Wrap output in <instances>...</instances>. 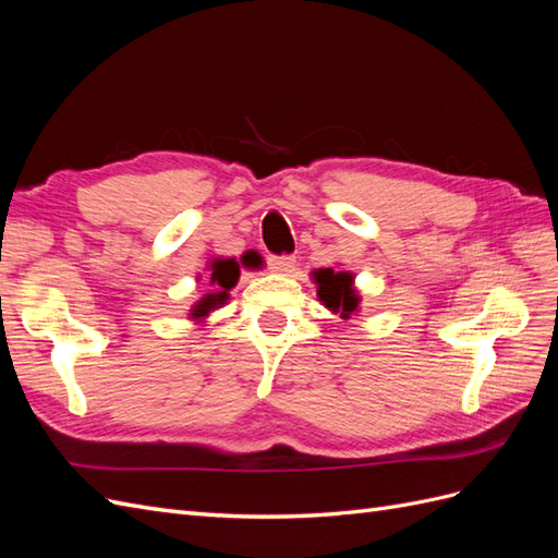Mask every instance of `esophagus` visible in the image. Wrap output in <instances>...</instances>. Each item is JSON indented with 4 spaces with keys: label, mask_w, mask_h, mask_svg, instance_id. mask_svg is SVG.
<instances>
[{
    "label": "esophagus",
    "mask_w": 558,
    "mask_h": 558,
    "mask_svg": "<svg viewBox=\"0 0 558 558\" xmlns=\"http://www.w3.org/2000/svg\"><path fill=\"white\" fill-rule=\"evenodd\" d=\"M267 265L272 272H281V275H293L298 260L293 256H269Z\"/></svg>",
    "instance_id": "esophagus-1"
}]
</instances>
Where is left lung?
Returning a JSON list of instances; mask_svg holds the SVG:
<instances>
[{
  "mask_svg": "<svg viewBox=\"0 0 558 558\" xmlns=\"http://www.w3.org/2000/svg\"><path fill=\"white\" fill-rule=\"evenodd\" d=\"M318 283V298L330 310H342V316H349L359 307V298L351 289V277L347 272H332V269H318L314 272Z\"/></svg>",
  "mask_w": 558,
  "mask_h": 558,
  "instance_id": "obj_1",
  "label": "left lung"
}]
</instances>
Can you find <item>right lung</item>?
Masks as SVG:
<instances>
[{"instance_id": "1", "label": "right lung", "mask_w": 558, "mask_h": 558, "mask_svg": "<svg viewBox=\"0 0 558 558\" xmlns=\"http://www.w3.org/2000/svg\"><path fill=\"white\" fill-rule=\"evenodd\" d=\"M238 279H240V265L234 263L232 258L230 260H216V263H211V283L216 286V289H221V293L207 295L205 300H202V305H197L193 310L195 312L193 316H202V314L209 312V307L221 305V302L228 298L226 291H230L232 286L238 283Z\"/></svg>"}]
</instances>
